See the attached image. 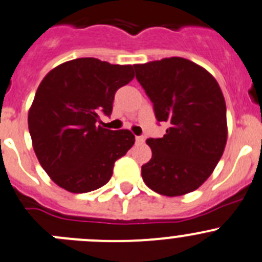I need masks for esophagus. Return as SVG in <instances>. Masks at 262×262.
<instances>
[{
	"instance_id": "obj_1",
	"label": "esophagus",
	"mask_w": 262,
	"mask_h": 262,
	"mask_svg": "<svg viewBox=\"0 0 262 262\" xmlns=\"http://www.w3.org/2000/svg\"><path fill=\"white\" fill-rule=\"evenodd\" d=\"M135 140H136V143H138V144H141V143H144V141H145V138H144V136H136Z\"/></svg>"
}]
</instances>
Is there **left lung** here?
Returning <instances> with one entry per match:
<instances>
[{"label": "left lung", "instance_id": "8db88e82", "mask_svg": "<svg viewBox=\"0 0 262 262\" xmlns=\"http://www.w3.org/2000/svg\"><path fill=\"white\" fill-rule=\"evenodd\" d=\"M166 135L148 139L151 158L141 167L151 190L167 196L198 189L210 178L228 138L226 105L216 79L184 58L134 66Z\"/></svg>", "mask_w": 262, "mask_h": 262}]
</instances>
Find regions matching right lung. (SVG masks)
<instances>
[{"label": "right lung", "mask_w": 262, "mask_h": 262, "mask_svg": "<svg viewBox=\"0 0 262 262\" xmlns=\"http://www.w3.org/2000/svg\"><path fill=\"white\" fill-rule=\"evenodd\" d=\"M133 79V66L95 58L67 61L42 79L28 113L29 134L42 168L60 188L87 193L111 180L135 136L98 122L111 116L117 90Z\"/></svg>", "instance_id": "add662e5"}]
</instances>
